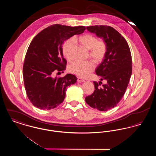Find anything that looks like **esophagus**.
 Wrapping results in <instances>:
<instances>
[{"label": "esophagus", "mask_w": 156, "mask_h": 156, "mask_svg": "<svg viewBox=\"0 0 156 156\" xmlns=\"http://www.w3.org/2000/svg\"><path fill=\"white\" fill-rule=\"evenodd\" d=\"M77 81L79 82H84L85 81L83 80H82V78H80V77H78V78H77Z\"/></svg>", "instance_id": "1"}]
</instances>
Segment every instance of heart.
Returning a JSON list of instances; mask_svg holds the SVG:
<instances>
[{"label":"heart","mask_w":156,"mask_h":156,"mask_svg":"<svg viewBox=\"0 0 156 156\" xmlns=\"http://www.w3.org/2000/svg\"><path fill=\"white\" fill-rule=\"evenodd\" d=\"M74 41H78L87 50L89 56L95 62H100L105 57L106 51V44L104 40H98V38L91 34H85L78 38H73ZM73 41L68 40L63 45L62 52L67 60L71 61L73 57ZM95 68V64L91 61H76L69 65L68 70L71 73L81 77L88 76Z\"/></svg>","instance_id":"1"}]
</instances>
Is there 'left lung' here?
Instances as JSON below:
<instances>
[{
    "label": "left lung",
    "instance_id": "obj_1",
    "mask_svg": "<svg viewBox=\"0 0 156 156\" xmlns=\"http://www.w3.org/2000/svg\"><path fill=\"white\" fill-rule=\"evenodd\" d=\"M86 29L106 44L104 59L95 70L101 81L106 82L101 87L102 82H94L95 90L85 101L92 108L106 111L115 107L126 92L132 71L131 52L125 38L111 26H88Z\"/></svg>",
    "mask_w": 156,
    "mask_h": 156
}]
</instances>
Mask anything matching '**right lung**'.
<instances>
[{"label":"right lung","instance_id":"add662e5","mask_svg":"<svg viewBox=\"0 0 156 156\" xmlns=\"http://www.w3.org/2000/svg\"><path fill=\"white\" fill-rule=\"evenodd\" d=\"M85 26L70 27L53 24L40 31L31 41L26 52L23 75L27 95L32 104L43 110H50L61 104L67 87L76 83V77L67 74L53 78L52 73L66 69L62 44L75 34H80Z\"/></svg>","mask_w":156,"mask_h":156}]
</instances>
